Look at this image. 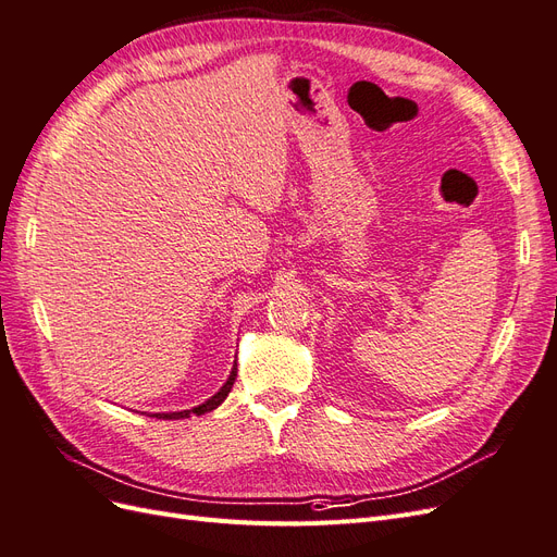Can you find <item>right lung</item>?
I'll use <instances>...</instances> for the list:
<instances>
[{
  "mask_svg": "<svg viewBox=\"0 0 557 557\" xmlns=\"http://www.w3.org/2000/svg\"><path fill=\"white\" fill-rule=\"evenodd\" d=\"M234 379H237V362H234V369H232V374H230V379H227V383L221 387V391H218L211 399H207L205 404H199V407H195L193 411H174V413H153L156 418H160V420H178V418H190V413H195V416H201V413H207V411H213L215 407H221V404L225 401V397L230 395V391H232V385H234Z\"/></svg>",
  "mask_w": 557,
  "mask_h": 557,
  "instance_id": "right-lung-1",
  "label": "right lung"
}]
</instances>
